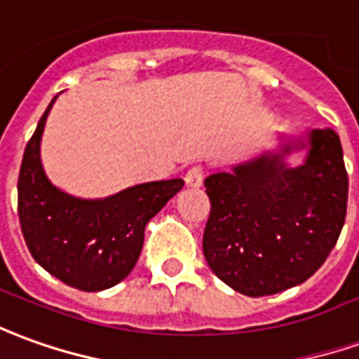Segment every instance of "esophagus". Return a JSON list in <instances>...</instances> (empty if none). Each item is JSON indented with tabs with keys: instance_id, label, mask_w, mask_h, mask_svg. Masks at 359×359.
<instances>
[{
	"instance_id": "34e87169",
	"label": "esophagus",
	"mask_w": 359,
	"mask_h": 359,
	"mask_svg": "<svg viewBox=\"0 0 359 359\" xmlns=\"http://www.w3.org/2000/svg\"><path fill=\"white\" fill-rule=\"evenodd\" d=\"M202 180H204V169H202L200 165L190 167L187 171V175H184V182H187V187L190 188L202 187Z\"/></svg>"
}]
</instances>
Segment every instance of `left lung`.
Returning a JSON list of instances; mask_svg holds the SVG:
<instances>
[{"mask_svg": "<svg viewBox=\"0 0 359 359\" xmlns=\"http://www.w3.org/2000/svg\"><path fill=\"white\" fill-rule=\"evenodd\" d=\"M303 147L304 165L287 168L283 155ZM204 187L212 204L205 260L222 282L249 297L303 284L323 266L344 225L348 172L332 128L210 175Z\"/></svg>", "mask_w": 359, "mask_h": 359, "instance_id": "left-lung-1", "label": "left lung"}]
</instances>
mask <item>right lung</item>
<instances>
[{"mask_svg": "<svg viewBox=\"0 0 359 359\" xmlns=\"http://www.w3.org/2000/svg\"><path fill=\"white\" fill-rule=\"evenodd\" d=\"M56 97L29 140L19 171V222L40 266L81 292L116 285L136 266L147 222L180 188L182 179L136 184L102 200L62 192L44 175L40 140Z\"/></svg>", "mask_w": 359, "mask_h": 359, "instance_id": "obj_1", "label": "right lung"}]
</instances>
